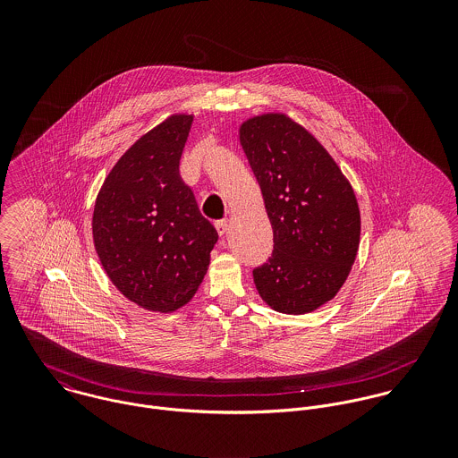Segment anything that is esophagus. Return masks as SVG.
I'll use <instances>...</instances> for the list:
<instances>
[{
    "label": "esophagus",
    "mask_w": 458,
    "mask_h": 458,
    "mask_svg": "<svg viewBox=\"0 0 458 458\" xmlns=\"http://www.w3.org/2000/svg\"><path fill=\"white\" fill-rule=\"evenodd\" d=\"M215 229H216V233H218L220 236H224V234L229 231V224H227V220H218V222L215 224Z\"/></svg>",
    "instance_id": "obj_1"
}]
</instances>
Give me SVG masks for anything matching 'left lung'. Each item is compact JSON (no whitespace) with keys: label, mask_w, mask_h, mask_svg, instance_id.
I'll return each instance as SVG.
<instances>
[{"label":"left lung","mask_w":458,"mask_h":458,"mask_svg":"<svg viewBox=\"0 0 458 458\" xmlns=\"http://www.w3.org/2000/svg\"><path fill=\"white\" fill-rule=\"evenodd\" d=\"M240 142L273 229L271 258L254 269V284L276 312L309 314L335 298L356 259L354 191L323 144L285 114L243 122Z\"/></svg>","instance_id":"obj_1"}]
</instances>
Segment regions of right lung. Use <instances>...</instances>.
<instances>
[{"label": "right lung", "mask_w": 458, "mask_h": 458, "mask_svg": "<svg viewBox=\"0 0 458 458\" xmlns=\"http://www.w3.org/2000/svg\"><path fill=\"white\" fill-rule=\"evenodd\" d=\"M192 122L173 114L137 139L93 209V243L107 276L125 298L162 314L191 301L218 240L180 176Z\"/></svg>", "instance_id": "right-lung-1"}]
</instances>
